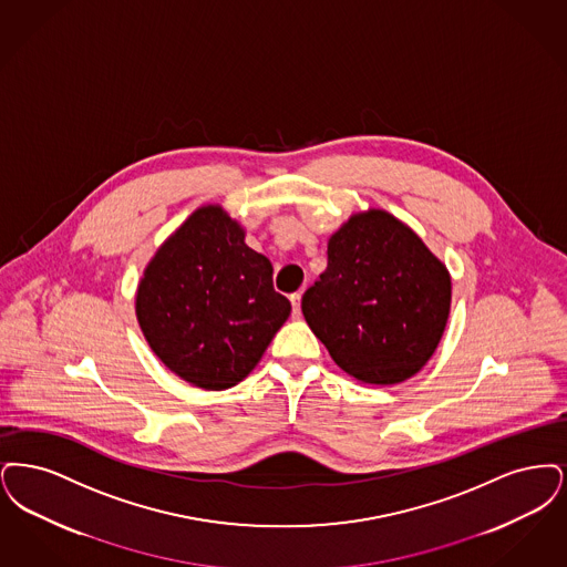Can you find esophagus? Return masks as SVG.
<instances>
[{
	"label": "esophagus",
	"instance_id": "34e87169",
	"mask_svg": "<svg viewBox=\"0 0 567 567\" xmlns=\"http://www.w3.org/2000/svg\"><path fill=\"white\" fill-rule=\"evenodd\" d=\"M300 292H295V295H290V300H292V316L295 318H300Z\"/></svg>",
	"mask_w": 567,
	"mask_h": 567
}]
</instances>
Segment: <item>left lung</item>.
<instances>
[{
    "instance_id": "left-lung-1",
    "label": "left lung",
    "mask_w": 567,
    "mask_h": 567,
    "mask_svg": "<svg viewBox=\"0 0 567 567\" xmlns=\"http://www.w3.org/2000/svg\"><path fill=\"white\" fill-rule=\"evenodd\" d=\"M300 307L347 374L394 385L423 369L439 347L451 277L409 226L370 209L330 237L328 267Z\"/></svg>"
}]
</instances>
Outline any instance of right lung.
Here are the masks:
<instances>
[{
  "mask_svg": "<svg viewBox=\"0 0 567 567\" xmlns=\"http://www.w3.org/2000/svg\"><path fill=\"white\" fill-rule=\"evenodd\" d=\"M269 258L220 207L197 209L144 271L135 311L152 351L184 381L228 390L244 381L290 316Z\"/></svg>",
  "mask_w": 567,
  "mask_h": 567,
  "instance_id": "add662e5",
  "label": "right lung"
}]
</instances>
